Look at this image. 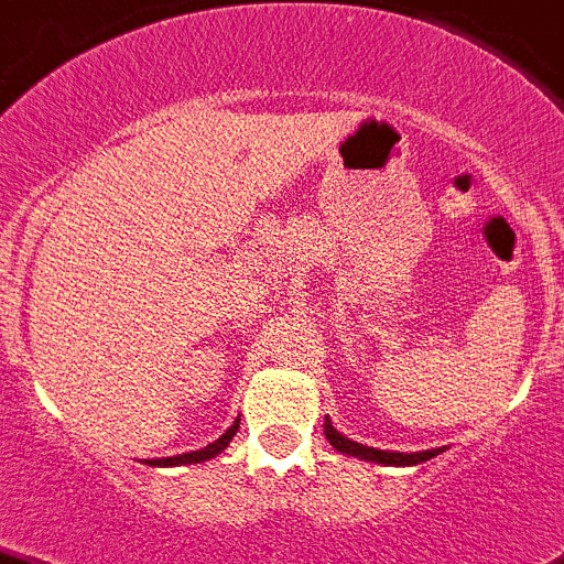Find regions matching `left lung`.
Returning a JSON list of instances; mask_svg holds the SVG:
<instances>
[{
    "instance_id": "left-lung-1",
    "label": "left lung",
    "mask_w": 564,
    "mask_h": 564,
    "mask_svg": "<svg viewBox=\"0 0 564 564\" xmlns=\"http://www.w3.org/2000/svg\"><path fill=\"white\" fill-rule=\"evenodd\" d=\"M325 437H328V443L334 445L336 451H341V454L361 456V458H369V462H380V464H399V467H404V464H421V462H429V458H432V456L443 454V448L421 451V454H391V451L367 448V445H358V443H352V440L341 437V434L336 432L334 426H330L328 417H325Z\"/></svg>"
}]
</instances>
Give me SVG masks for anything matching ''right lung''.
Listing matches in <instances>:
<instances>
[{"instance_id": "right-lung-1", "label": "right lung", "mask_w": 564, "mask_h": 564, "mask_svg": "<svg viewBox=\"0 0 564 564\" xmlns=\"http://www.w3.org/2000/svg\"><path fill=\"white\" fill-rule=\"evenodd\" d=\"M239 432V417H236L234 426L228 429V432L223 434L219 440H214L212 445H206V448L200 451H189V454H182V456H167V458H156V462H149V464H162V467H176V464H197V462H206V458H214L217 454H223L225 448H228V443L234 440V434Z\"/></svg>"}]
</instances>
